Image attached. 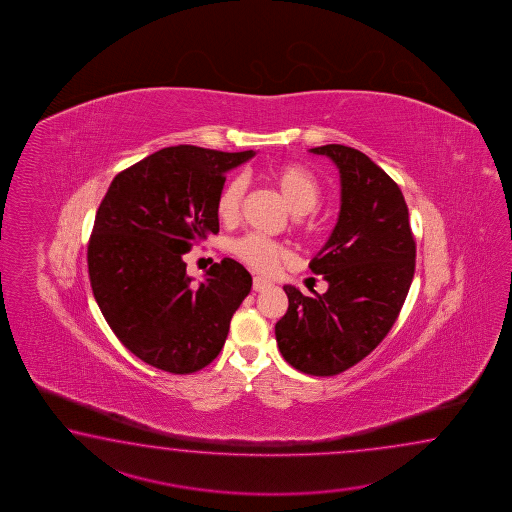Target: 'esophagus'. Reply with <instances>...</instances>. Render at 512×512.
Here are the masks:
<instances>
[{
    "label": "esophagus",
    "instance_id": "1",
    "mask_svg": "<svg viewBox=\"0 0 512 512\" xmlns=\"http://www.w3.org/2000/svg\"><path fill=\"white\" fill-rule=\"evenodd\" d=\"M269 287H271V282L263 280L260 276H256V278L252 280V291H256V293H261V291H265V289H269Z\"/></svg>",
    "mask_w": 512,
    "mask_h": 512
}]
</instances>
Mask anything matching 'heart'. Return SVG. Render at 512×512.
<instances>
[{
	"instance_id": "1",
	"label": "heart",
	"mask_w": 512,
	"mask_h": 512,
	"mask_svg": "<svg viewBox=\"0 0 512 512\" xmlns=\"http://www.w3.org/2000/svg\"><path fill=\"white\" fill-rule=\"evenodd\" d=\"M272 185L280 190L285 203L294 214H307L315 210L322 199V186L311 170L294 163L272 166L269 170ZM247 196V179L234 175L221 186L216 197V212L223 223H236L241 216V208ZM230 252L252 271L271 274L280 265L291 260V251L285 243L271 240L256 232L245 234L230 243Z\"/></svg>"
}]
</instances>
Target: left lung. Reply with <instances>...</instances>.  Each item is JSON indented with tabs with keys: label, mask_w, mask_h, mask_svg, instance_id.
I'll use <instances>...</instances> for the list:
<instances>
[{
	"label": "left lung",
	"mask_w": 512,
	"mask_h": 512,
	"mask_svg": "<svg viewBox=\"0 0 512 512\" xmlns=\"http://www.w3.org/2000/svg\"><path fill=\"white\" fill-rule=\"evenodd\" d=\"M311 152L333 159L342 183L335 230L309 263L329 287L311 298L285 285L289 307L274 331L294 370L331 377L390 333L414 278L415 240L401 188L366 153L344 144Z\"/></svg>",
	"instance_id": "obj_1"
}]
</instances>
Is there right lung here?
I'll use <instances>...</instances> for the list:
<instances>
[{
    "label": "right lung",
    "instance_id": "right-lung-1",
    "mask_svg": "<svg viewBox=\"0 0 512 512\" xmlns=\"http://www.w3.org/2000/svg\"><path fill=\"white\" fill-rule=\"evenodd\" d=\"M252 155L163 148L122 170L98 207L87 245L91 289L120 342L157 370L186 375L208 366L251 293V274L230 258L194 285L183 254L218 234L225 174Z\"/></svg>",
    "mask_w": 512,
    "mask_h": 512
}]
</instances>
